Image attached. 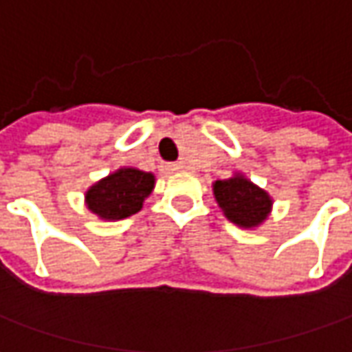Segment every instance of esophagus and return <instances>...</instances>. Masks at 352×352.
I'll list each match as a JSON object with an SVG mask.
<instances>
[{"label":"esophagus","mask_w":352,"mask_h":352,"mask_svg":"<svg viewBox=\"0 0 352 352\" xmlns=\"http://www.w3.org/2000/svg\"><path fill=\"white\" fill-rule=\"evenodd\" d=\"M179 169H183V165H181V164H167V165H165V171H169V173H173V171H179Z\"/></svg>","instance_id":"1"}]
</instances>
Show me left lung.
<instances>
[{"label":"left lung","instance_id":"obj_1","mask_svg":"<svg viewBox=\"0 0 352 352\" xmlns=\"http://www.w3.org/2000/svg\"><path fill=\"white\" fill-rule=\"evenodd\" d=\"M212 188L216 202L226 218L239 228H257L271 214L273 199L269 197V192L251 183L241 173L224 181H216Z\"/></svg>","mask_w":352,"mask_h":352}]
</instances>
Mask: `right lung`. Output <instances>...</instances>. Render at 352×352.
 Returning a JSON list of instances; mask_svg holds the SVG:
<instances>
[{"mask_svg": "<svg viewBox=\"0 0 352 352\" xmlns=\"http://www.w3.org/2000/svg\"><path fill=\"white\" fill-rule=\"evenodd\" d=\"M155 177L152 173L134 167H120L87 188L85 204L101 220H122L142 210V204L150 197Z\"/></svg>", "mask_w": 352, "mask_h": 352, "instance_id": "obj_1", "label": "right lung"}]
</instances>
